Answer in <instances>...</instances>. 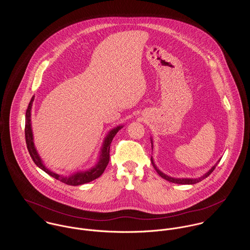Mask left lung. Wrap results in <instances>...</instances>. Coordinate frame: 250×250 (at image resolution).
I'll return each instance as SVG.
<instances>
[{
  "instance_id": "8db88e82",
  "label": "left lung",
  "mask_w": 250,
  "mask_h": 250,
  "mask_svg": "<svg viewBox=\"0 0 250 250\" xmlns=\"http://www.w3.org/2000/svg\"><path fill=\"white\" fill-rule=\"evenodd\" d=\"M151 162H152V165H153V167H154V168L156 169V171L158 172V174L162 177V178L166 179V180H167V181H169V182H172V183H176V184H181V185H192V184H196V183H198V182H200V181H202L203 179L207 178L213 171L214 170V168H215V167L217 166V164H215L214 167L205 174V175H203L202 177H200V178L198 179H176V178H172V177H169V176H167V175H166V174H164L162 171H160L158 168H157V167L155 166V164H154V162H153V159L151 158Z\"/></svg>"
}]
</instances>
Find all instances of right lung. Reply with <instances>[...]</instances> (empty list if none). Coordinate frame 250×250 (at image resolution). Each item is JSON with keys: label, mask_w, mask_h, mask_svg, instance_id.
<instances>
[{"label": "right lung", "mask_w": 250, "mask_h": 250, "mask_svg": "<svg viewBox=\"0 0 250 250\" xmlns=\"http://www.w3.org/2000/svg\"><path fill=\"white\" fill-rule=\"evenodd\" d=\"M35 97L33 96V98L30 101V104L27 108L26 111V124H25V138H26V143H27V148L29 150V153L33 159V161L35 162L36 166L41 168L43 171H45L47 174H49L50 176L54 177L66 185L69 186H79V185H83L85 183H89L95 179L100 177L103 172L105 171L106 167H107V164L109 162V148H110V143L112 142L113 137L116 135V133L122 128V126H118L114 129H112L105 140L103 147H102V151H101V155H100V159L98 164L95 166V167H93L92 169H89L87 171L84 172H77L75 174H73L69 177H64L62 176L60 174L54 173L53 171L49 170L48 168L45 167V166L43 165L41 159L39 158L37 152H36V148H35V144L33 141V132H32V127H31V109L33 106V102H34Z\"/></svg>", "instance_id": "right-lung-1"}]
</instances>
